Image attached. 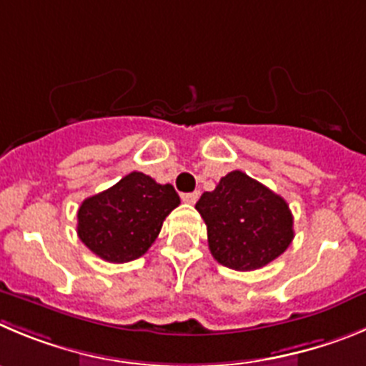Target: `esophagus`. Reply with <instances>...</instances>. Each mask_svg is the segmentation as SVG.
Masks as SVG:
<instances>
[{"label":"esophagus","instance_id":"esophagus-1","mask_svg":"<svg viewBox=\"0 0 366 366\" xmlns=\"http://www.w3.org/2000/svg\"><path fill=\"white\" fill-rule=\"evenodd\" d=\"M197 197H199V192H187V194H181V199L185 201V203H189V205H194L197 201Z\"/></svg>","mask_w":366,"mask_h":366}]
</instances>
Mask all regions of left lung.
Here are the masks:
<instances>
[{"mask_svg":"<svg viewBox=\"0 0 366 366\" xmlns=\"http://www.w3.org/2000/svg\"><path fill=\"white\" fill-rule=\"evenodd\" d=\"M210 254L223 267L250 272L280 257L294 239L287 201L241 170H232L196 203Z\"/></svg>","mask_w":366,"mask_h":366,"instance_id":"1","label":"left lung"}]
</instances>
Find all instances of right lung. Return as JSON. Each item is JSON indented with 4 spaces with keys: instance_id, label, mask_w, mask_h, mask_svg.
<instances>
[{
    "instance_id": "add662e5",
    "label": "right lung",
    "mask_w": 366,
    "mask_h": 366,
    "mask_svg": "<svg viewBox=\"0 0 366 366\" xmlns=\"http://www.w3.org/2000/svg\"><path fill=\"white\" fill-rule=\"evenodd\" d=\"M179 205L172 185L130 172L114 187L86 197L78 210V236L109 263L142 257L156 241L165 217Z\"/></svg>"
}]
</instances>
